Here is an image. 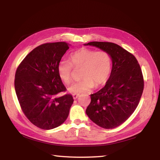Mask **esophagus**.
<instances>
[{"label": "esophagus", "mask_w": 160, "mask_h": 160, "mask_svg": "<svg viewBox=\"0 0 160 160\" xmlns=\"http://www.w3.org/2000/svg\"><path fill=\"white\" fill-rule=\"evenodd\" d=\"M78 97H79V94H72V97H73L74 99H76Z\"/></svg>", "instance_id": "34e87169"}]
</instances>
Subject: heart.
Returning <instances> with one entry per match:
<instances>
[{
    "mask_svg": "<svg viewBox=\"0 0 160 160\" xmlns=\"http://www.w3.org/2000/svg\"><path fill=\"white\" fill-rule=\"evenodd\" d=\"M69 61L62 60L57 66L60 79L68 85L72 80L73 68H82V80L68 88L72 94H81L90 91L94 86L105 85L109 80L112 68V58L105 51H96L88 48H81L70 55Z\"/></svg>",
    "mask_w": 160,
    "mask_h": 160,
    "instance_id": "b5f03b06",
    "label": "heart"
}]
</instances>
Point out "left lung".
I'll list each match as a JSON object with an SVG mask.
<instances>
[{
    "instance_id": "8db88e82",
    "label": "left lung",
    "mask_w": 160,
    "mask_h": 160,
    "mask_svg": "<svg viewBox=\"0 0 160 160\" xmlns=\"http://www.w3.org/2000/svg\"><path fill=\"white\" fill-rule=\"evenodd\" d=\"M109 53L112 70L104 88L90 94L86 113L94 123L106 129L118 127L135 112L144 89L142 70L136 58L120 46L112 42H92Z\"/></svg>"
}]
</instances>
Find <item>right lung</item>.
<instances>
[{
    "label": "right lung",
    "instance_id": "add662e5",
    "mask_svg": "<svg viewBox=\"0 0 160 160\" xmlns=\"http://www.w3.org/2000/svg\"><path fill=\"white\" fill-rule=\"evenodd\" d=\"M67 43H46L34 48L19 65L15 89L22 111L32 123L50 130L66 120L73 103L71 94L56 97L67 90L57 66L68 49Z\"/></svg>",
    "mask_w": 160,
    "mask_h": 160
}]
</instances>
